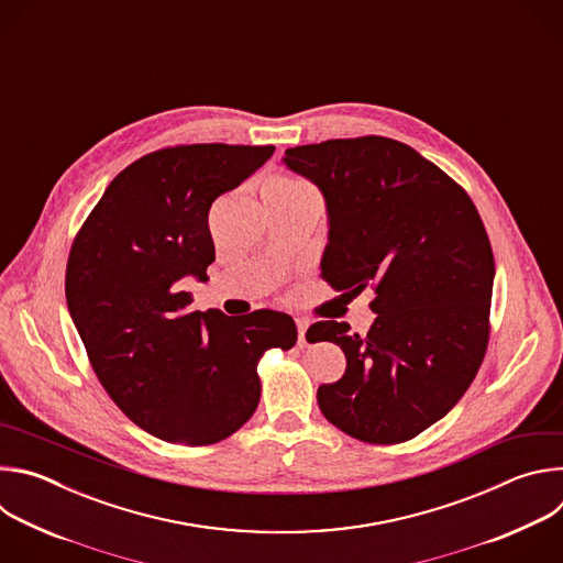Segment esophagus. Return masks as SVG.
Here are the masks:
<instances>
[{"label": "esophagus", "instance_id": "34e87169", "mask_svg": "<svg viewBox=\"0 0 563 563\" xmlns=\"http://www.w3.org/2000/svg\"><path fill=\"white\" fill-rule=\"evenodd\" d=\"M296 328H298V343L305 345V332L309 328V320L307 318H296Z\"/></svg>", "mask_w": 563, "mask_h": 563}]
</instances>
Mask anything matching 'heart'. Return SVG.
Segmentation results:
<instances>
[{
    "instance_id": "obj_1",
    "label": "heart",
    "mask_w": 563,
    "mask_h": 563,
    "mask_svg": "<svg viewBox=\"0 0 563 563\" xmlns=\"http://www.w3.org/2000/svg\"><path fill=\"white\" fill-rule=\"evenodd\" d=\"M267 187L276 189V191H283V194H309V196H316V191L300 178H294V176H276L267 183Z\"/></svg>"
}]
</instances>
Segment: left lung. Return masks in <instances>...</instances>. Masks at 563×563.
<instances>
[{"label": "left lung", "mask_w": 563, "mask_h": 563, "mask_svg": "<svg viewBox=\"0 0 563 563\" xmlns=\"http://www.w3.org/2000/svg\"><path fill=\"white\" fill-rule=\"evenodd\" d=\"M283 163L325 196L320 276L352 296L374 291L365 336L336 320L307 330L347 358L341 380L318 387V408L358 441H410L456 406L486 356L495 280L486 227L448 174L391 137L294 146Z\"/></svg>", "instance_id": "8db88e82"}]
</instances>
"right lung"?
I'll use <instances>...</instances> for the list:
<instances>
[{
    "instance_id": "right-lung-1",
    "label": "right lung",
    "mask_w": 563,
    "mask_h": 563,
    "mask_svg": "<svg viewBox=\"0 0 563 563\" xmlns=\"http://www.w3.org/2000/svg\"><path fill=\"white\" fill-rule=\"evenodd\" d=\"M274 146L180 144L120 172L77 231L66 302L91 367L113 404L148 434L209 445L258 408V361L296 345L291 316L191 311L185 276L216 261L213 200L247 180Z\"/></svg>"
}]
</instances>
